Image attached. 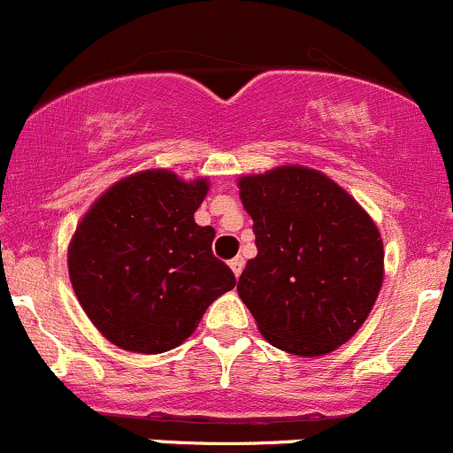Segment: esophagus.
I'll list each match as a JSON object with an SVG mask.
<instances>
[{"mask_svg":"<svg viewBox=\"0 0 453 453\" xmlns=\"http://www.w3.org/2000/svg\"><path fill=\"white\" fill-rule=\"evenodd\" d=\"M228 266H231V271L235 273V277H240L242 268H244V259H242V257H233L231 262H228Z\"/></svg>","mask_w":453,"mask_h":453,"instance_id":"34e87169","label":"esophagus"}]
</instances>
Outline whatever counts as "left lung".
<instances>
[{
  "label": "left lung",
  "mask_w": 453,
  "mask_h": 453,
  "mask_svg": "<svg viewBox=\"0 0 453 453\" xmlns=\"http://www.w3.org/2000/svg\"><path fill=\"white\" fill-rule=\"evenodd\" d=\"M257 255L237 281L268 343L321 357L346 343L372 311L383 281V242L372 218L324 173L280 167L244 176Z\"/></svg>",
  "instance_id": "obj_1"
}]
</instances>
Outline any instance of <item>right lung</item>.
<instances>
[{
    "instance_id": "right-lung-1",
    "label": "right lung",
    "mask_w": 453,
    "mask_h": 453,
    "mask_svg": "<svg viewBox=\"0 0 453 453\" xmlns=\"http://www.w3.org/2000/svg\"><path fill=\"white\" fill-rule=\"evenodd\" d=\"M207 189V180L151 169L116 182L81 220L70 280L114 346L142 355L172 350L235 286L231 268L213 255V226L194 220Z\"/></svg>"
}]
</instances>
